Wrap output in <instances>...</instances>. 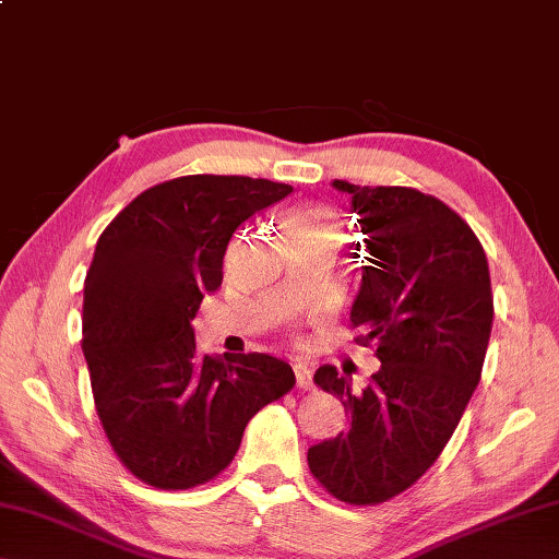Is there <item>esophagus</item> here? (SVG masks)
<instances>
[{
  "label": "esophagus",
  "instance_id": "obj_1",
  "mask_svg": "<svg viewBox=\"0 0 559 559\" xmlns=\"http://www.w3.org/2000/svg\"><path fill=\"white\" fill-rule=\"evenodd\" d=\"M294 373H296V385L300 388V391H311V388H313V370L308 368L306 362H296Z\"/></svg>",
  "mask_w": 559,
  "mask_h": 559
}]
</instances>
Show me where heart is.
I'll return each mask as SVG.
<instances>
[{
    "label": "heart",
    "mask_w": 559,
    "mask_h": 559,
    "mask_svg": "<svg viewBox=\"0 0 559 559\" xmlns=\"http://www.w3.org/2000/svg\"><path fill=\"white\" fill-rule=\"evenodd\" d=\"M286 231L321 236V238H328V241H335V238H338V224H335L333 211L313 209V211H306V214L290 216L286 221Z\"/></svg>",
    "instance_id": "b5f03b06"
}]
</instances>
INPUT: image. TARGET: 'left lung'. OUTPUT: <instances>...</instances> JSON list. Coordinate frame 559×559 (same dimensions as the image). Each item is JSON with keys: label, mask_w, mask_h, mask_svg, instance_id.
<instances>
[{"label": "left lung", "mask_w": 559, "mask_h": 559, "mask_svg": "<svg viewBox=\"0 0 559 559\" xmlns=\"http://www.w3.org/2000/svg\"><path fill=\"white\" fill-rule=\"evenodd\" d=\"M362 278L350 308L380 370L360 395L333 366L316 385L338 395L348 430L308 448V467L333 498L376 504L395 498L436 463L480 383L492 331L490 271L473 228L436 197L405 186H356ZM360 251V243H358Z\"/></svg>", "instance_id": "obj_1"}]
</instances>
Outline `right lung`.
Returning <instances> with one entry per match:
<instances>
[{
  "label": "right lung",
  "instance_id": "1",
  "mask_svg": "<svg viewBox=\"0 0 559 559\" xmlns=\"http://www.w3.org/2000/svg\"><path fill=\"white\" fill-rule=\"evenodd\" d=\"M294 186L197 174L152 186L104 228L84 281V358L114 453L158 490L231 463L248 420L296 385L265 353L199 356L191 321L236 228Z\"/></svg>",
  "mask_w": 559,
  "mask_h": 559
}]
</instances>
